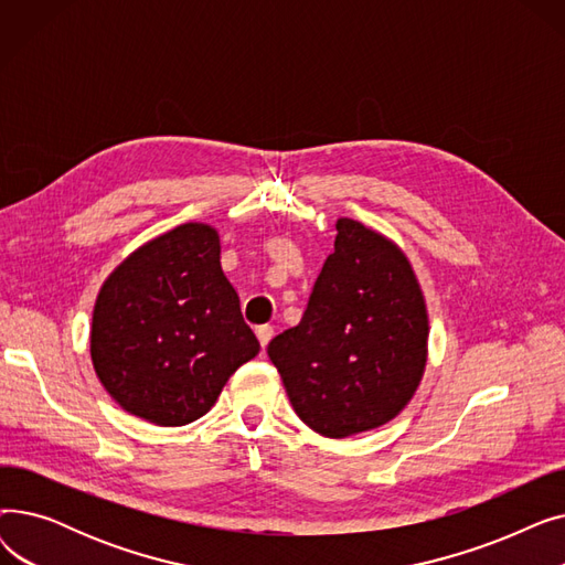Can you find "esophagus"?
I'll return each instance as SVG.
<instances>
[{
    "instance_id": "34e87169",
    "label": "esophagus",
    "mask_w": 565,
    "mask_h": 565,
    "mask_svg": "<svg viewBox=\"0 0 565 565\" xmlns=\"http://www.w3.org/2000/svg\"><path fill=\"white\" fill-rule=\"evenodd\" d=\"M273 334H275V328H273V324H260V328H256V337H258V341H260V345H263V348H265L267 343H270Z\"/></svg>"
}]
</instances>
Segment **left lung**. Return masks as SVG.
I'll return each mask as SVG.
<instances>
[{"mask_svg":"<svg viewBox=\"0 0 565 565\" xmlns=\"http://www.w3.org/2000/svg\"><path fill=\"white\" fill-rule=\"evenodd\" d=\"M300 324L267 354L298 417L324 437L394 419L426 366L428 316L405 254L364 224L337 222Z\"/></svg>","mask_w":565,"mask_h":565,"instance_id":"8db88e82","label":"left lung"}]
</instances>
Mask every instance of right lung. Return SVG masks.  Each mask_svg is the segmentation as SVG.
<instances>
[{"label": "right lung", "instance_id": "obj_1", "mask_svg": "<svg viewBox=\"0 0 565 565\" xmlns=\"http://www.w3.org/2000/svg\"><path fill=\"white\" fill-rule=\"evenodd\" d=\"M260 350L220 265V237L183 224L128 256L94 309L92 360L103 387L158 426L211 409L226 380Z\"/></svg>", "mask_w": 565, "mask_h": 565}]
</instances>
